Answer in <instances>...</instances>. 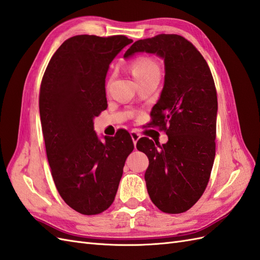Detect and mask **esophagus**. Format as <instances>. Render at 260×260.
I'll return each mask as SVG.
<instances>
[{
  "label": "esophagus",
  "mask_w": 260,
  "mask_h": 260,
  "mask_svg": "<svg viewBox=\"0 0 260 260\" xmlns=\"http://www.w3.org/2000/svg\"><path fill=\"white\" fill-rule=\"evenodd\" d=\"M131 138H132V140H134V143H135V147H136V144H137V142H138V140L139 139L141 138V135L139 134L138 131H131Z\"/></svg>",
  "instance_id": "obj_1"
}]
</instances>
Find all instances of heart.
Wrapping results in <instances>:
<instances>
[{"mask_svg":"<svg viewBox=\"0 0 260 260\" xmlns=\"http://www.w3.org/2000/svg\"><path fill=\"white\" fill-rule=\"evenodd\" d=\"M130 69L137 81L160 74L159 64L149 56H138L130 62Z\"/></svg>","mask_w":260,"mask_h":260,"instance_id":"obj_1","label":"heart"}]
</instances>
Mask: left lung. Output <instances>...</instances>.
<instances>
[{"label": "left lung", "instance_id": "8db88e82", "mask_svg": "<svg viewBox=\"0 0 260 260\" xmlns=\"http://www.w3.org/2000/svg\"><path fill=\"white\" fill-rule=\"evenodd\" d=\"M138 52L161 56L166 66L151 122L166 132L169 141L160 145L141 138L137 143L149 159L144 174L148 193L160 211L184 213L201 199L211 178L216 147V88L204 57L181 35L139 40L124 57Z\"/></svg>", "mask_w": 260, "mask_h": 260}]
</instances>
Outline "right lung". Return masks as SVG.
<instances>
[{"mask_svg":"<svg viewBox=\"0 0 260 260\" xmlns=\"http://www.w3.org/2000/svg\"><path fill=\"white\" fill-rule=\"evenodd\" d=\"M130 43L124 35L73 36L56 50L42 79L40 115L50 172L65 203L84 215L112 204L135 148L125 130L99 141L92 122L108 107L109 64Z\"/></svg>","mask_w":260,"mask_h":260,"instance_id":"right-lung-1","label":"right lung"}]
</instances>
